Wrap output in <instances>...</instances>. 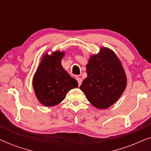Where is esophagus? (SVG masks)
Segmentation results:
<instances>
[{
	"instance_id": "1",
	"label": "esophagus",
	"mask_w": 151,
	"mask_h": 151,
	"mask_svg": "<svg viewBox=\"0 0 151 151\" xmlns=\"http://www.w3.org/2000/svg\"><path fill=\"white\" fill-rule=\"evenodd\" d=\"M76 80H77V81L78 82V85H79V86L81 85V84H82V78H80V77H77V78H76Z\"/></svg>"
}]
</instances>
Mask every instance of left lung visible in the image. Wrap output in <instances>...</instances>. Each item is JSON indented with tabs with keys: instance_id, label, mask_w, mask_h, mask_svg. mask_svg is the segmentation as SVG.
<instances>
[{
	"instance_id": "1",
	"label": "left lung",
	"mask_w": 151,
	"mask_h": 151,
	"mask_svg": "<svg viewBox=\"0 0 151 151\" xmlns=\"http://www.w3.org/2000/svg\"><path fill=\"white\" fill-rule=\"evenodd\" d=\"M87 78L80 86L91 104L98 109H106L119 98L127 86V77L117 55L102 48L92 55L86 65Z\"/></svg>"
}]
</instances>
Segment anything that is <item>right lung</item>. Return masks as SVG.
I'll use <instances>...</instances> for the list:
<instances>
[{"label":"right lung","instance_id":"right-lung-1","mask_svg":"<svg viewBox=\"0 0 151 151\" xmlns=\"http://www.w3.org/2000/svg\"><path fill=\"white\" fill-rule=\"evenodd\" d=\"M64 52L45 54L34 76L33 86L39 102L46 106L58 104L69 90L78 87L77 80L63 69L61 60Z\"/></svg>","mask_w":151,"mask_h":151}]
</instances>
